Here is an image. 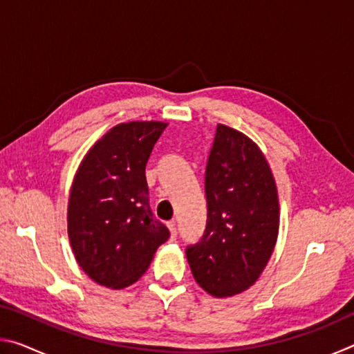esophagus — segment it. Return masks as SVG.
Here are the masks:
<instances>
[{
  "instance_id": "34e87169",
  "label": "esophagus",
  "mask_w": 354,
  "mask_h": 354,
  "mask_svg": "<svg viewBox=\"0 0 354 354\" xmlns=\"http://www.w3.org/2000/svg\"><path fill=\"white\" fill-rule=\"evenodd\" d=\"M167 226H169V230H170V239H171V241H176V236H178L176 221L171 220V221H169V223H167Z\"/></svg>"
}]
</instances>
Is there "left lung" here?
<instances>
[{
	"label": "left lung",
	"instance_id": "obj_1",
	"mask_svg": "<svg viewBox=\"0 0 354 354\" xmlns=\"http://www.w3.org/2000/svg\"><path fill=\"white\" fill-rule=\"evenodd\" d=\"M205 187V236L185 253L200 287L212 297H232L256 283L277 245V183L266 156L248 136L217 124Z\"/></svg>",
	"mask_w": 354,
	"mask_h": 354
}]
</instances>
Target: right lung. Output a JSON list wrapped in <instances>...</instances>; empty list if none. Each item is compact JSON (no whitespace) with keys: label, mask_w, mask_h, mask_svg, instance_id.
<instances>
[{"label":"right lung","mask_w":354,"mask_h":354,"mask_svg":"<svg viewBox=\"0 0 354 354\" xmlns=\"http://www.w3.org/2000/svg\"><path fill=\"white\" fill-rule=\"evenodd\" d=\"M164 122L120 123L84 156L70 189L67 230L76 262L111 289L134 284L170 232L153 218L145 167Z\"/></svg>","instance_id":"obj_1"}]
</instances>
